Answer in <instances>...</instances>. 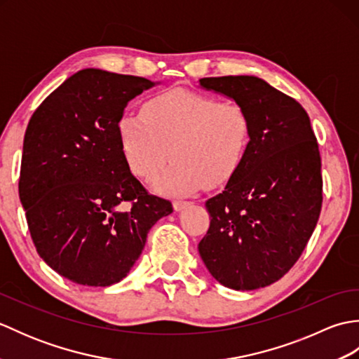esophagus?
<instances>
[{
    "instance_id": "34e87169",
    "label": "esophagus",
    "mask_w": 359,
    "mask_h": 359,
    "mask_svg": "<svg viewBox=\"0 0 359 359\" xmlns=\"http://www.w3.org/2000/svg\"><path fill=\"white\" fill-rule=\"evenodd\" d=\"M172 205H174V210H175V211H182V210H185L187 207H189V205H191V202H187V201H175Z\"/></svg>"
}]
</instances>
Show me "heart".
<instances>
[{
  "instance_id": "obj_1",
  "label": "heart",
  "mask_w": 359,
  "mask_h": 359,
  "mask_svg": "<svg viewBox=\"0 0 359 359\" xmlns=\"http://www.w3.org/2000/svg\"><path fill=\"white\" fill-rule=\"evenodd\" d=\"M117 133L126 165L143 180L156 177L171 149L174 163L154 189L188 196L233 177L250 148L251 121L239 104L175 88L151 97L142 112L121 114Z\"/></svg>"
}]
</instances>
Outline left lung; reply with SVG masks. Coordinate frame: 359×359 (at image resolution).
Returning a JSON list of instances; mask_svg holds the SVG:
<instances>
[{
  "instance_id": "left-lung-1",
  "label": "left lung",
  "mask_w": 359,
  "mask_h": 359,
  "mask_svg": "<svg viewBox=\"0 0 359 359\" xmlns=\"http://www.w3.org/2000/svg\"><path fill=\"white\" fill-rule=\"evenodd\" d=\"M242 106L251 140L224 191L205 202L211 222L199 255L219 284L262 288L302 255L323 205L321 156L306 109L255 75L201 79Z\"/></svg>"
}]
</instances>
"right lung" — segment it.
<instances>
[{
	"mask_svg": "<svg viewBox=\"0 0 359 359\" xmlns=\"http://www.w3.org/2000/svg\"><path fill=\"white\" fill-rule=\"evenodd\" d=\"M158 85L134 75L79 71L38 106L22 143L20 201L43 261L60 276L109 287L128 276L170 201L151 196L123 158L117 121Z\"/></svg>",
	"mask_w": 359,
	"mask_h": 359,
	"instance_id": "1",
	"label": "right lung"
}]
</instances>
